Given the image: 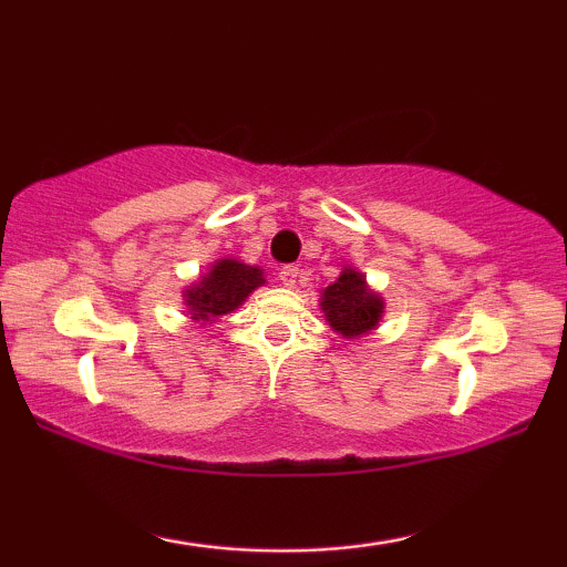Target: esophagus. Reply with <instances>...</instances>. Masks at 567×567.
<instances>
[{"label":"esophagus","mask_w":567,"mask_h":567,"mask_svg":"<svg viewBox=\"0 0 567 567\" xmlns=\"http://www.w3.org/2000/svg\"><path fill=\"white\" fill-rule=\"evenodd\" d=\"M297 276H299L297 266H284L281 274H278V281H281L284 286H293L297 284Z\"/></svg>","instance_id":"obj_1"}]
</instances>
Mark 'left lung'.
Returning <instances> with one entry per match:
<instances>
[{
	"mask_svg": "<svg viewBox=\"0 0 567 567\" xmlns=\"http://www.w3.org/2000/svg\"><path fill=\"white\" fill-rule=\"evenodd\" d=\"M322 309L332 328L346 338H355L377 328L384 305L374 291L367 289V278L346 268L338 281L324 289Z\"/></svg>",
	"mask_w": 567,
	"mask_h": 567,
	"instance_id": "left-lung-1",
	"label": "left lung"
}]
</instances>
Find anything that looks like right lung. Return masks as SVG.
Wrapping results in <instances>:
<instances>
[{
	"label": "right lung",
	"instance_id": "obj_1",
	"mask_svg": "<svg viewBox=\"0 0 567 567\" xmlns=\"http://www.w3.org/2000/svg\"><path fill=\"white\" fill-rule=\"evenodd\" d=\"M262 284V270L239 260H219L198 286L185 291L193 320H214L243 305L247 293Z\"/></svg>",
	"mask_w": 567,
	"mask_h": 567
}]
</instances>
